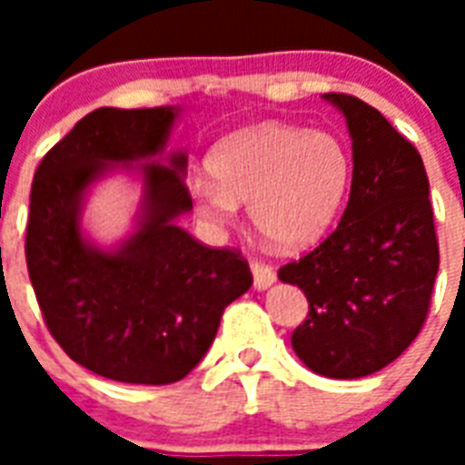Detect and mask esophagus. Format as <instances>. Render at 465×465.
Instances as JSON below:
<instances>
[{
  "instance_id": "esophagus-1",
  "label": "esophagus",
  "mask_w": 465,
  "mask_h": 465,
  "mask_svg": "<svg viewBox=\"0 0 465 465\" xmlns=\"http://www.w3.org/2000/svg\"><path fill=\"white\" fill-rule=\"evenodd\" d=\"M251 270H253L255 290H268L270 284H272L277 280L275 270L270 268L268 262L258 261V258H253V261H251Z\"/></svg>"
}]
</instances>
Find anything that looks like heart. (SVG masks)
<instances>
[{
    "label": "heart",
    "mask_w": 465,
    "mask_h": 465,
    "mask_svg": "<svg viewBox=\"0 0 465 465\" xmlns=\"http://www.w3.org/2000/svg\"><path fill=\"white\" fill-rule=\"evenodd\" d=\"M207 166L212 178L190 181L197 214L224 226L248 203L255 229L284 251L311 246L331 229L352 178V156L338 134L284 123L229 134Z\"/></svg>",
    "instance_id": "heart-1"
}]
</instances>
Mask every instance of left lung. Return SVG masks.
Segmentation results:
<instances>
[{
	"label": "left lung",
	"mask_w": 465,
	"mask_h": 465,
	"mask_svg": "<svg viewBox=\"0 0 465 465\" xmlns=\"http://www.w3.org/2000/svg\"><path fill=\"white\" fill-rule=\"evenodd\" d=\"M352 137V188L340 224L313 251L280 268L306 294L292 347L311 371L360 379L401 357L425 325L440 270L422 156L381 113L325 94Z\"/></svg>",
	"instance_id": "left-lung-1"
}]
</instances>
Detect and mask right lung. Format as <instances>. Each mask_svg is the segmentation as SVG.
Segmentation results:
<instances>
[{
    "instance_id": "add662e5",
    "label": "right lung",
    "mask_w": 465,
    "mask_h": 465,
    "mask_svg": "<svg viewBox=\"0 0 465 465\" xmlns=\"http://www.w3.org/2000/svg\"><path fill=\"white\" fill-rule=\"evenodd\" d=\"M175 108H98L62 137L33 175L25 265L47 331L89 371L113 381H181L217 335L222 313L253 284L236 248H210L175 224L193 207L171 166L144 163V222L105 253L79 232L84 190L108 163L159 154Z\"/></svg>"
}]
</instances>
